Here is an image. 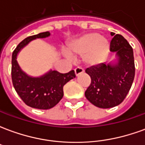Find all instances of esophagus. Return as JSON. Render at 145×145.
Wrapping results in <instances>:
<instances>
[{
	"mask_svg": "<svg viewBox=\"0 0 145 145\" xmlns=\"http://www.w3.org/2000/svg\"><path fill=\"white\" fill-rule=\"evenodd\" d=\"M74 71H75L76 76H78L80 74L84 72V69L82 67H76L75 69H74Z\"/></svg>",
	"mask_w": 145,
	"mask_h": 145,
	"instance_id": "1",
	"label": "esophagus"
}]
</instances>
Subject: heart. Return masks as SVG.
Returning <instances> with one entry per match:
<instances>
[{
  "label": "heart",
  "instance_id": "b5f03b06",
  "mask_svg": "<svg viewBox=\"0 0 145 145\" xmlns=\"http://www.w3.org/2000/svg\"><path fill=\"white\" fill-rule=\"evenodd\" d=\"M74 55H84V60L90 65L102 63L109 54V43L106 39L97 33H88L70 45Z\"/></svg>",
  "mask_w": 145,
  "mask_h": 145
}]
</instances>
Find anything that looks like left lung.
I'll return each instance as SVG.
<instances>
[{"label":"left lung","mask_w":145,"mask_h":145,"mask_svg":"<svg viewBox=\"0 0 145 145\" xmlns=\"http://www.w3.org/2000/svg\"><path fill=\"white\" fill-rule=\"evenodd\" d=\"M111 36L113 37L109 50L119 57L118 63L111 66L102 63L85 70L91 78L85 97L94 106L103 109L118 106L124 100L135 75L133 48L121 35L111 33Z\"/></svg>","instance_id":"obj_1"}]
</instances>
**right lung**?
<instances>
[{
    "instance_id": "obj_1",
    "label": "right lung",
    "mask_w": 145,
    "mask_h": 145,
    "mask_svg": "<svg viewBox=\"0 0 145 145\" xmlns=\"http://www.w3.org/2000/svg\"><path fill=\"white\" fill-rule=\"evenodd\" d=\"M49 36L50 33L45 32L29 36L21 42L12 53L11 79L13 86L22 100L27 106L35 109H49L55 106L63 98L64 85L76 77L74 70L65 74L51 71L40 78L29 77L21 70L16 60L19 50L31 40Z\"/></svg>"
}]
</instances>
